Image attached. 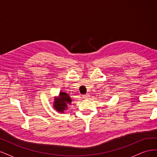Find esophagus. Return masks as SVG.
<instances>
[{
  "instance_id": "esophagus-1",
  "label": "esophagus",
  "mask_w": 157,
  "mask_h": 157,
  "mask_svg": "<svg viewBox=\"0 0 157 157\" xmlns=\"http://www.w3.org/2000/svg\"><path fill=\"white\" fill-rule=\"evenodd\" d=\"M88 96H89L88 94H84V95H83V96H82V98L84 99H88Z\"/></svg>"
}]
</instances>
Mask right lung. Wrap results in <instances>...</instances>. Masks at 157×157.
I'll return each instance as SVG.
<instances>
[{
  "mask_svg": "<svg viewBox=\"0 0 157 157\" xmlns=\"http://www.w3.org/2000/svg\"><path fill=\"white\" fill-rule=\"evenodd\" d=\"M71 103V98L69 94L65 92H60L58 98L54 99V108L59 113H64V111L67 109L68 105Z\"/></svg>",
  "mask_w": 157,
  "mask_h": 157,
  "instance_id": "right-lung-1",
  "label": "right lung"
}]
</instances>
